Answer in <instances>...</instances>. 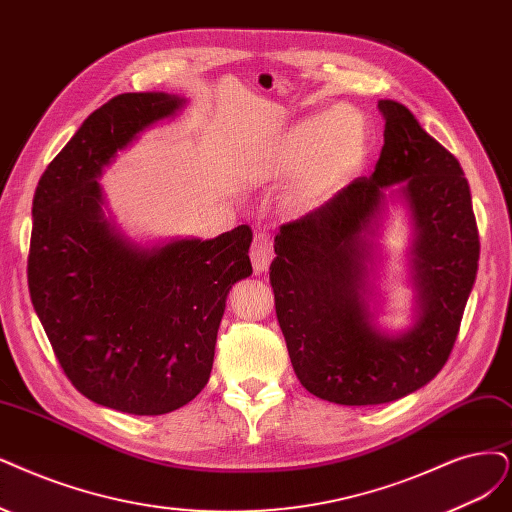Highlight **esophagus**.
<instances>
[{"instance_id": "esophagus-1", "label": "esophagus", "mask_w": 512, "mask_h": 512, "mask_svg": "<svg viewBox=\"0 0 512 512\" xmlns=\"http://www.w3.org/2000/svg\"><path fill=\"white\" fill-rule=\"evenodd\" d=\"M272 259H274V244L270 240V234L257 232L251 244V261H253L255 272L268 270Z\"/></svg>"}]
</instances>
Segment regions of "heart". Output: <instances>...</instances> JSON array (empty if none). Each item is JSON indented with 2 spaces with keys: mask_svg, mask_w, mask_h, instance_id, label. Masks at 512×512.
<instances>
[{
  "mask_svg": "<svg viewBox=\"0 0 512 512\" xmlns=\"http://www.w3.org/2000/svg\"><path fill=\"white\" fill-rule=\"evenodd\" d=\"M365 132L356 113L333 109L299 122L276 154L278 175H297L308 168L304 192L318 194L342 179L363 156Z\"/></svg>",
  "mask_w": 512,
  "mask_h": 512,
  "instance_id": "obj_1",
  "label": "heart"
}]
</instances>
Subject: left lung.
I'll return each instance as SVG.
<instances>
[{"mask_svg": "<svg viewBox=\"0 0 512 512\" xmlns=\"http://www.w3.org/2000/svg\"><path fill=\"white\" fill-rule=\"evenodd\" d=\"M384 147L371 177H358L316 211L280 225L270 266L278 325L297 380L337 405H382L437 375L456 344L475 285L479 230L456 156L396 101L377 103ZM401 182L416 222V281L423 316L409 334L386 338L368 325L360 297L364 243L357 238Z\"/></svg>", "mask_w": 512, "mask_h": 512, "instance_id": "8db88e82", "label": "left lung"}]
</instances>
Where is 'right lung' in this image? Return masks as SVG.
<instances>
[{"label":"right lung","instance_id":"right-lung-1","mask_svg":"<svg viewBox=\"0 0 512 512\" xmlns=\"http://www.w3.org/2000/svg\"><path fill=\"white\" fill-rule=\"evenodd\" d=\"M183 99L124 92L92 111L37 183L27 282L56 361L92 403L132 415L187 405L213 369L232 285L253 274V232L156 249L122 240L101 213L97 177Z\"/></svg>","mask_w":512,"mask_h":512}]
</instances>
